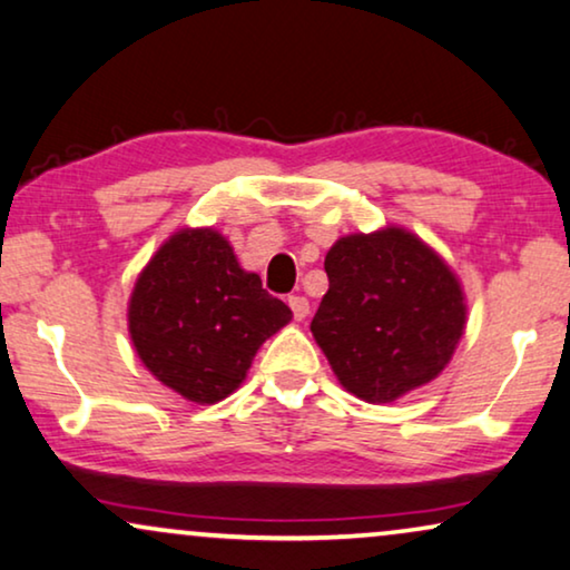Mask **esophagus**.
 <instances>
[{
	"label": "esophagus",
	"instance_id": "esophagus-1",
	"mask_svg": "<svg viewBox=\"0 0 570 570\" xmlns=\"http://www.w3.org/2000/svg\"><path fill=\"white\" fill-rule=\"evenodd\" d=\"M287 306L293 308V316L298 318V322H303V318L308 316V301L303 298V295H291V298H287Z\"/></svg>",
	"mask_w": 570,
	"mask_h": 570
}]
</instances>
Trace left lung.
<instances>
[{"instance_id":"obj_1","label":"left lung","mask_w":570,"mask_h":570,"mask_svg":"<svg viewBox=\"0 0 570 570\" xmlns=\"http://www.w3.org/2000/svg\"><path fill=\"white\" fill-rule=\"evenodd\" d=\"M324 269L330 291L311 332L350 394L384 404L441 376L464 334L466 295L433 246L400 225L350 233Z\"/></svg>"}]
</instances>
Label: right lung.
<instances>
[{
	"label": "right lung",
	"instance_id": "1",
	"mask_svg": "<svg viewBox=\"0 0 570 570\" xmlns=\"http://www.w3.org/2000/svg\"><path fill=\"white\" fill-rule=\"evenodd\" d=\"M293 311L240 267L215 228H181L131 287L129 337L145 368L184 400L215 404L244 384L264 342Z\"/></svg>",
	"mask_w": 570,
	"mask_h": 570
}]
</instances>
